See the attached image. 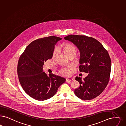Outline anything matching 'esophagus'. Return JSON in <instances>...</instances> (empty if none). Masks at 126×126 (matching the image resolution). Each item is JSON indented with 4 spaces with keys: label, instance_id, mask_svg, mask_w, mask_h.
<instances>
[{
    "label": "esophagus",
    "instance_id": "obj_1",
    "mask_svg": "<svg viewBox=\"0 0 126 126\" xmlns=\"http://www.w3.org/2000/svg\"><path fill=\"white\" fill-rule=\"evenodd\" d=\"M73 80V79L71 77H68L66 78V81H71Z\"/></svg>",
    "mask_w": 126,
    "mask_h": 126
}]
</instances>
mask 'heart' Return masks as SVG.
Listing matches in <instances>:
<instances>
[{
  "instance_id": "b5f03b06",
  "label": "heart",
  "mask_w": 126,
  "mask_h": 126,
  "mask_svg": "<svg viewBox=\"0 0 126 126\" xmlns=\"http://www.w3.org/2000/svg\"><path fill=\"white\" fill-rule=\"evenodd\" d=\"M62 50L65 52V54L68 56H70L72 54H76L77 50L76 47L74 45H72L70 44L66 43L64 44L61 46ZM58 53V48H55L52 53V58H55ZM71 67L69 66L67 67H63L60 70V73L61 75L63 76H68L70 74V70Z\"/></svg>"
}]
</instances>
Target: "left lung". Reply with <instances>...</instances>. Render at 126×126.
<instances>
[{"instance_id": "left-lung-1", "label": "left lung", "mask_w": 126, "mask_h": 126, "mask_svg": "<svg viewBox=\"0 0 126 126\" xmlns=\"http://www.w3.org/2000/svg\"><path fill=\"white\" fill-rule=\"evenodd\" d=\"M64 39L78 48L80 52L79 70L88 74L83 80L76 77L80 87L75 90V95L84 100L96 98L105 89L109 81L111 61L107 51L99 41L91 37L71 35Z\"/></svg>"}]
</instances>
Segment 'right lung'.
<instances>
[{"instance_id": "right-lung-1", "label": "right lung", "mask_w": 126, "mask_h": 126, "mask_svg": "<svg viewBox=\"0 0 126 126\" xmlns=\"http://www.w3.org/2000/svg\"><path fill=\"white\" fill-rule=\"evenodd\" d=\"M61 38L55 36L33 41L20 56L17 73L21 86L26 93L35 100L44 101L54 96L65 78L43 72L44 62L51 59L55 45Z\"/></svg>"}]
</instances>
